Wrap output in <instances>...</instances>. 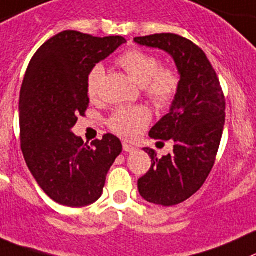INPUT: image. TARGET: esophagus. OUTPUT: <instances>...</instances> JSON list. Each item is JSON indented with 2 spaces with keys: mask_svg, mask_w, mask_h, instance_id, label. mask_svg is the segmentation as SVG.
I'll return each instance as SVG.
<instances>
[{
  "mask_svg": "<svg viewBox=\"0 0 256 256\" xmlns=\"http://www.w3.org/2000/svg\"><path fill=\"white\" fill-rule=\"evenodd\" d=\"M123 150H124V152L133 153L136 150H137V148L133 147V146H130V144H128V143H123Z\"/></svg>",
  "mask_w": 256,
  "mask_h": 256,
  "instance_id": "34e87169",
  "label": "esophagus"
}]
</instances>
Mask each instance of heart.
I'll use <instances>...</instances> for the list:
<instances>
[{"instance_id": "heart-1", "label": "heart", "mask_w": 256, "mask_h": 256, "mask_svg": "<svg viewBox=\"0 0 256 256\" xmlns=\"http://www.w3.org/2000/svg\"><path fill=\"white\" fill-rule=\"evenodd\" d=\"M119 65L140 86L150 100L160 106H166L174 100L180 85L178 72L171 68H160V60L142 50L126 51L118 60ZM104 75V68L96 65L88 76V93L96 96ZM150 120V112L146 106L122 108L110 119L113 132L123 138H136L143 132Z\"/></svg>"}]
</instances>
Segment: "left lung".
Instances as JSON below:
<instances>
[{
    "mask_svg": "<svg viewBox=\"0 0 256 256\" xmlns=\"http://www.w3.org/2000/svg\"><path fill=\"white\" fill-rule=\"evenodd\" d=\"M134 42L168 54L180 76L168 113L150 130L153 140H172L174 152L158 160L154 150L143 148L152 166L138 180V191L147 202L178 205L202 187L212 170L225 124V98L212 65L192 41L156 34Z\"/></svg>",
    "mask_w": 256,
    "mask_h": 256,
    "instance_id": "1",
    "label": "left lung"
}]
</instances>
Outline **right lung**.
Here are the masks:
<instances>
[{
	"mask_svg": "<svg viewBox=\"0 0 256 256\" xmlns=\"http://www.w3.org/2000/svg\"><path fill=\"white\" fill-rule=\"evenodd\" d=\"M126 40L62 31L32 56L20 92L21 150L38 186L60 205L84 208L102 196L122 152L113 134L84 144L72 133L89 106L88 76Z\"/></svg>",
	"mask_w": 256,
	"mask_h": 256,
	"instance_id": "obj_1",
	"label": "right lung"
}]
</instances>
